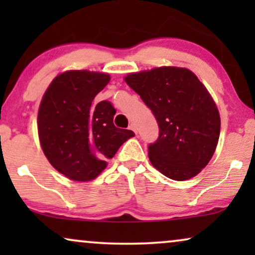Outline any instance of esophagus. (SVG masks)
I'll use <instances>...</instances> for the list:
<instances>
[{
	"instance_id": "1",
	"label": "esophagus",
	"mask_w": 255,
	"mask_h": 255,
	"mask_svg": "<svg viewBox=\"0 0 255 255\" xmlns=\"http://www.w3.org/2000/svg\"><path fill=\"white\" fill-rule=\"evenodd\" d=\"M128 128H130V130L133 131L134 133H137V128H135V125H134V124H130V127H128Z\"/></svg>"
}]
</instances>
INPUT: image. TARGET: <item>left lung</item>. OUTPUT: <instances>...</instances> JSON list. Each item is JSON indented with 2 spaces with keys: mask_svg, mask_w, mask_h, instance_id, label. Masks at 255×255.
<instances>
[{
  "mask_svg": "<svg viewBox=\"0 0 255 255\" xmlns=\"http://www.w3.org/2000/svg\"><path fill=\"white\" fill-rule=\"evenodd\" d=\"M125 82L152 110L159 138L148 145L151 163L172 180L196 176L214 155L221 117L208 89L187 68L131 73Z\"/></svg>",
  "mask_w": 255,
  "mask_h": 255,
  "instance_id": "left-lung-1",
  "label": "left lung"
}]
</instances>
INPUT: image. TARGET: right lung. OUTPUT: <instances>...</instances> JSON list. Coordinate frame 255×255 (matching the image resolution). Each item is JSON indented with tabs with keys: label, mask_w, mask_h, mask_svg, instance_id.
Instances as JSON below:
<instances>
[{
	"label": "right lung",
	"mask_w": 255,
	"mask_h": 255,
	"mask_svg": "<svg viewBox=\"0 0 255 255\" xmlns=\"http://www.w3.org/2000/svg\"><path fill=\"white\" fill-rule=\"evenodd\" d=\"M110 81L109 74L67 71L45 92L38 110V134L44 154L59 173L73 181L94 180L116 154L131 130L114 125L109 101L93 100Z\"/></svg>",
	"instance_id": "add662e5"
}]
</instances>
